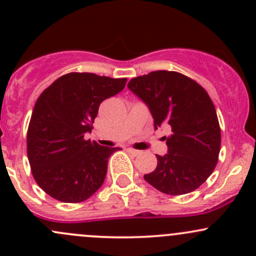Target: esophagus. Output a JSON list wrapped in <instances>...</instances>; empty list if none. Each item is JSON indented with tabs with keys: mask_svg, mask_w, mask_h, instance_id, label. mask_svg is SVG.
I'll return each mask as SVG.
<instances>
[{
	"mask_svg": "<svg viewBox=\"0 0 256 256\" xmlns=\"http://www.w3.org/2000/svg\"><path fill=\"white\" fill-rule=\"evenodd\" d=\"M126 151H128V154H134V156H138V154H140V151H138V150H134V148H128V150H126Z\"/></svg>",
	"mask_w": 256,
	"mask_h": 256,
	"instance_id": "1",
	"label": "esophagus"
}]
</instances>
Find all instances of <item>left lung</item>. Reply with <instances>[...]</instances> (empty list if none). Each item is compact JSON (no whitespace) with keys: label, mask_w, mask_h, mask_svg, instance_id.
Instances as JSON below:
<instances>
[{"label":"left lung","mask_w":256,"mask_h":256,"mask_svg":"<svg viewBox=\"0 0 256 256\" xmlns=\"http://www.w3.org/2000/svg\"><path fill=\"white\" fill-rule=\"evenodd\" d=\"M148 108L154 130L171 128L166 154L144 178L160 192L187 194L210 176L220 151V128L210 98L198 82L177 72L157 70L128 82Z\"/></svg>","instance_id":"8db88e82"}]
</instances>
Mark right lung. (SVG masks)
Returning <instances> with one entry per match:
<instances>
[{
	"label": "right lung",
	"instance_id": "obj_1",
	"mask_svg": "<svg viewBox=\"0 0 256 256\" xmlns=\"http://www.w3.org/2000/svg\"><path fill=\"white\" fill-rule=\"evenodd\" d=\"M126 79L69 73L37 99L27 132V154L36 182L64 203L92 197L104 183L108 161L118 147L85 140L100 104L125 88Z\"/></svg>",
	"mask_w": 256,
	"mask_h": 256
}]
</instances>
